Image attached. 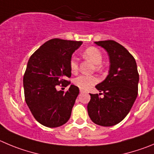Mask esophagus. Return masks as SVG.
<instances>
[{"label":"esophagus","mask_w":154,"mask_h":154,"mask_svg":"<svg viewBox=\"0 0 154 154\" xmlns=\"http://www.w3.org/2000/svg\"><path fill=\"white\" fill-rule=\"evenodd\" d=\"M84 92H85V91H84V90H81V89H80V93H84Z\"/></svg>","instance_id":"esophagus-1"}]
</instances>
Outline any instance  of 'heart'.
Returning a JSON list of instances; mask_svg holds the SVG:
<instances>
[{
  "instance_id": "1",
  "label": "heart",
  "mask_w": 154,
  "mask_h": 154,
  "mask_svg": "<svg viewBox=\"0 0 154 154\" xmlns=\"http://www.w3.org/2000/svg\"><path fill=\"white\" fill-rule=\"evenodd\" d=\"M83 56L87 59L91 61L96 65H100L103 61V55L101 51L95 47H90L87 48L83 53ZM97 68H99V66H97ZM70 69L73 74H75L78 70V62L74 57H71L70 61ZM97 81L98 79L95 76L80 75L74 79V84L81 90H87Z\"/></svg>"
}]
</instances>
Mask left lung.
Segmentation results:
<instances>
[{
  "instance_id": "1",
  "label": "left lung",
  "mask_w": 154,
  "mask_h": 154,
  "mask_svg": "<svg viewBox=\"0 0 154 154\" xmlns=\"http://www.w3.org/2000/svg\"><path fill=\"white\" fill-rule=\"evenodd\" d=\"M94 43L107 51L110 67L106 78L96 86L104 97L90 93L87 111L95 124L109 127L122 122L130 112L137 97L139 74L135 59L122 45L113 40Z\"/></svg>"
}]
</instances>
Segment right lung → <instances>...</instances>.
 <instances>
[{"mask_svg":"<svg viewBox=\"0 0 154 154\" xmlns=\"http://www.w3.org/2000/svg\"><path fill=\"white\" fill-rule=\"evenodd\" d=\"M82 42L52 38L45 42L29 59L23 77L25 100L37 122L48 128L65 124L79 94L74 85L66 93L57 86L70 85V61Z\"/></svg>","mask_w":154,"mask_h":154,"instance_id":"1","label":"right lung"}]
</instances>
